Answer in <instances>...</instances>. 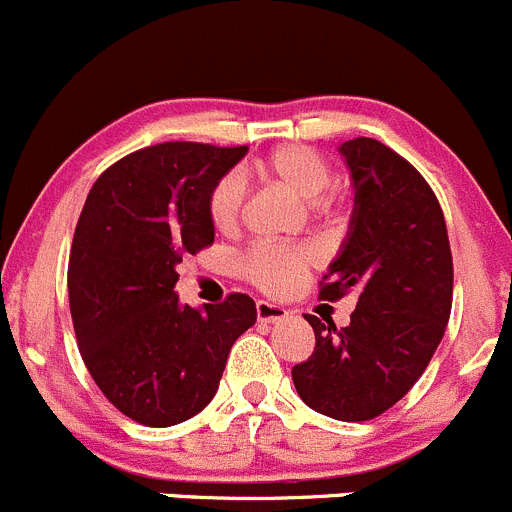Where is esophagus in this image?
<instances>
[{
    "label": "esophagus",
    "mask_w": 512,
    "mask_h": 512,
    "mask_svg": "<svg viewBox=\"0 0 512 512\" xmlns=\"http://www.w3.org/2000/svg\"><path fill=\"white\" fill-rule=\"evenodd\" d=\"M287 315H290V312H287L282 305H275V302H267V300L257 302V320H260V322L285 320Z\"/></svg>",
    "instance_id": "34e87169"
}]
</instances>
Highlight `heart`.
I'll use <instances>...</instances> for the list:
<instances>
[{
    "instance_id": "b5f03b06",
    "label": "heart",
    "mask_w": 512,
    "mask_h": 512,
    "mask_svg": "<svg viewBox=\"0 0 512 512\" xmlns=\"http://www.w3.org/2000/svg\"><path fill=\"white\" fill-rule=\"evenodd\" d=\"M255 172L265 180L280 182L295 192L300 200L327 205V190L332 185V170L320 152L307 145H282L255 165ZM245 202V185L237 175L217 180L207 197V215L217 232L237 230ZM317 262V252L307 245H257L242 257V275L270 295H285L300 282V277Z\"/></svg>"
}]
</instances>
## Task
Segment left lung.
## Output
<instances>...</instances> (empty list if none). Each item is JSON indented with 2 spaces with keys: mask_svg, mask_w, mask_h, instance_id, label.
Masks as SVG:
<instances>
[{
  "mask_svg": "<svg viewBox=\"0 0 512 512\" xmlns=\"http://www.w3.org/2000/svg\"><path fill=\"white\" fill-rule=\"evenodd\" d=\"M340 155L355 207L320 297L357 292V307L340 330L305 317L315 350L292 367V382L315 413L360 423L405 398L438 350L453 307V255L438 197L408 160L370 137L342 142Z\"/></svg>",
  "mask_w": 512,
  "mask_h": 512,
  "instance_id": "8db88e82",
  "label": "left lung"
}]
</instances>
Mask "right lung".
<instances>
[{
  "label": "right lung",
  "mask_w": 512,
  "mask_h": 512,
  "mask_svg": "<svg viewBox=\"0 0 512 512\" xmlns=\"http://www.w3.org/2000/svg\"><path fill=\"white\" fill-rule=\"evenodd\" d=\"M247 147L162 142L99 175L69 252V310L104 398L147 428L207 408L230 347L255 325L250 295L200 310L175 292L177 265L215 242L207 197Z\"/></svg>",
  "instance_id": "add662e5"
}]
</instances>
